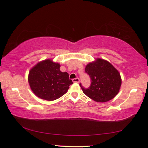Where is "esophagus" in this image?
<instances>
[{"instance_id": "esophagus-1", "label": "esophagus", "mask_w": 148, "mask_h": 148, "mask_svg": "<svg viewBox=\"0 0 148 148\" xmlns=\"http://www.w3.org/2000/svg\"><path fill=\"white\" fill-rule=\"evenodd\" d=\"M72 81L73 83H79V79L78 78H76L72 79Z\"/></svg>"}]
</instances>
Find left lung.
I'll list each match as a JSON object with an SVG mask.
<instances>
[{
    "instance_id": "1",
    "label": "left lung",
    "mask_w": 148,
    "mask_h": 148,
    "mask_svg": "<svg viewBox=\"0 0 148 148\" xmlns=\"http://www.w3.org/2000/svg\"><path fill=\"white\" fill-rule=\"evenodd\" d=\"M85 72L91 78V85L86 89L79 84L83 92L96 102H105L111 100L117 95L122 84L119 71L110 62L96 59L88 64Z\"/></svg>"
}]
</instances>
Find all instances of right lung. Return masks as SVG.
Segmentation results:
<instances>
[{
	"mask_svg": "<svg viewBox=\"0 0 148 148\" xmlns=\"http://www.w3.org/2000/svg\"><path fill=\"white\" fill-rule=\"evenodd\" d=\"M59 63L51 59L41 61L31 69L28 82L34 95L46 101H54L64 95L73 82L67 72H62Z\"/></svg>",
	"mask_w": 148,
	"mask_h": 148,
	"instance_id": "1",
	"label": "right lung"
}]
</instances>
